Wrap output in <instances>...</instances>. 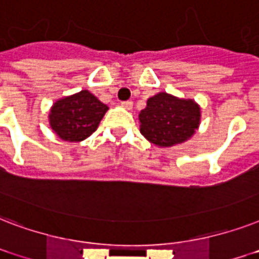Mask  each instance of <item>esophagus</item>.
Returning a JSON list of instances; mask_svg holds the SVG:
<instances>
[{
    "label": "esophagus",
    "mask_w": 259,
    "mask_h": 259,
    "mask_svg": "<svg viewBox=\"0 0 259 259\" xmlns=\"http://www.w3.org/2000/svg\"><path fill=\"white\" fill-rule=\"evenodd\" d=\"M121 107L125 108V109H128V111H130V109H132V107H134V102H132V101H123V102H121Z\"/></svg>",
    "instance_id": "esophagus-1"
}]
</instances>
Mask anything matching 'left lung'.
Returning a JSON list of instances; mask_svg holds the SVG:
<instances>
[{
	"instance_id": "left-lung-1",
	"label": "left lung",
	"mask_w": 259,
	"mask_h": 259,
	"mask_svg": "<svg viewBox=\"0 0 259 259\" xmlns=\"http://www.w3.org/2000/svg\"><path fill=\"white\" fill-rule=\"evenodd\" d=\"M200 119L201 111L193 100L162 92L148 98L139 113L140 134L158 147H171L192 138Z\"/></svg>"
}]
</instances>
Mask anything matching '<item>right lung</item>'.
Instances as JSON below:
<instances>
[{
    "label": "right lung",
    "instance_id": "1",
    "mask_svg": "<svg viewBox=\"0 0 259 259\" xmlns=\"http://www.w3.org/2000/svg\"><path fill=\"white\" fill-rule=\"evenodd\" d=\"M108 111L89 90H81L58 100L50 111L48 119L53 131L66 142H82L89 138Z\"/></svg>",
    "mask_w": 259,
    "mask_h": 259
}]
</instances>
